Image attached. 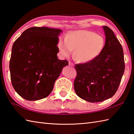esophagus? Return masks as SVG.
<instances>
[{
	"instance_id": "34e87169",
	"label": "esophagus",
	"mask_w": 134,
	"mask_h": 134,
	"mask_svg": "<svg viewBox=\"0 0 134 134\" xmlns=\"http://www.w3.org/2000/svg\"><path fill=\"white\" fill-rule=\"evenodd\" d=\"M69 65L70 66H72V67L74 66V64L73 63H72L71 62H69Z\"/></svg>"
}]
</instances>
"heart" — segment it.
Here are the masks:
<instances>
[{"label": "heart", "instance_id": "obj_1", "mask_svg": "<svg viewBox=\"0 0 134 134\" xmlns=\"http://www.w3.org/2000/svg\"><path fill=\"white\" fill-rule=\"evenodd\" d=\"M105 41L102 35L87 30L71 31L65 38H60L58 42L59 53L63 57H68L75 50L76 59L81 62H89L99 56L104 48Z\"/></svg>", "mask_w": 134, "mask_h": 134}]
</instances>
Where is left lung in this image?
I'll return each instance as SVG.
<instances>
[{"mask_svg": "<svg viewBox=\"0 0 134 134\" xmlns=\"http://www.w3.org/2000/svg\"><path fill=\"white\" fill-rule=\"evenodd\" d=\"M105 43L94 60L76 65L74 88L77 96L91 103L112 97L117 91L125 69L123 50L114 32L103 26Z\"/></svg>", "mask_w": 134, "mask_h": 134, "instance_id": "1", "label": "left lung"}]
</instances>
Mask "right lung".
Masks as SVG:
<instances>
[{"label": "right lung", "mask_w": 134, "mask_h": 134, "mask_svg": "<svg viewBox=\"0 0 134 134\" xmlns=\"http://www.w3.org/2000/svg\"><path fill=\"white\" fill-rule=\"evenodd\" d=\"M61 29L32 27L15 41L10 61L12 85L17 93L27 100L47 97L66 60L58 58L57 44Z\"/></svg>", "instance_id": "1"}]
</instances>
